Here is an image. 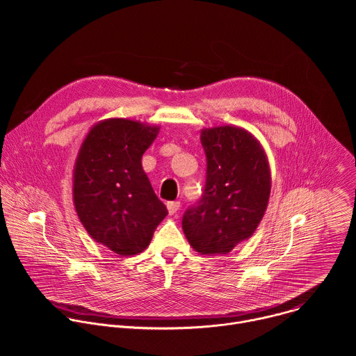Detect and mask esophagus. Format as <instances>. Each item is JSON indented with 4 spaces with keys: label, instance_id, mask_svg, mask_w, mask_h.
Here are the masks:
<instances>
[{
    "label": "esophagus",
    "instance_id": "obj_1",
    "mask_svg": "<svg viewBox=\"0 0 356 356\" xmlns=\"http://www.w3.org/2000/svg\"><path fill=\"white\" fill-rule=\"evenodd\" d=\"M180 209V202L179 201H172V202H168V211L170 216L176 214Z\"/></svg>",
    "mask_w": 356,
    "mask_h": 356
}]
</instances>
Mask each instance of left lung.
Returning <instances> with one entry per match:
<instances>
[{"label":"left lung","instance_id":"8db88e82","mask_svg":"<svg viewBox=\"0 0 356 356\" xmlns=\"http://www.w3.org/2000/svg\"><path fill=\"white\" fill-rule=\"evenodd\" d=\"M207 156L206 188L183 216V232L201 255L229 253L262 221L272 188L266 152L249 131L235 125L201 129Z\"/></svg>","mask_w":356,"mask_h":356}]
</instances>
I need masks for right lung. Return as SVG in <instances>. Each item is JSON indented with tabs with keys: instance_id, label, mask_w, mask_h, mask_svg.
Returning a JSON list of instances; mask_svg holds the SVG:
<instances>
[{
	"instance_id": "1",
	"label": "right lung",
	"mask_w": 356,
	"mask_h": 356,
	"mask_svg": "<svg viewBox=\"0 0 356 356\" xmlns=\"http://www.w3.org/2000/svg\"><path fill=\"white\" fill-rule=\"evenodd\" d=\"M161 127L128 118L94 124L73 169V204L87 234L120 257L143 252L168 216L142 156Z\"/></svg>"
}]
</instances>
